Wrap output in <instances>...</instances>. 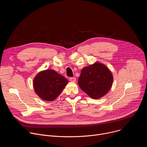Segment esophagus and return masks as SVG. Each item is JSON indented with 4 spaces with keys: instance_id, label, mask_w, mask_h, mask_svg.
Returning a JSON list of instances; mask_svg holds the SVG:
<instances>
[{
    "instance_id": "obj_1",
    "label": "esophagus",
    "mask_w": 147,
    "mask_h": 147,
    "mask_svg": "<svg viewBox=\"0 0 147 147\" xmlns=\"http://www.w3.org/2000/svg\"><path fill=\"white\" fill-rule=\"evenodd\" d=\"M70 81L71 82H74L76 81V78L75 77H70Z\"/></svg>"
}]
</instances>
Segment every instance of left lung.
Returning <instances> with one entry per match:
<instances>
[{
  "mask_svg": "<svg viewBox=\"0 0 147 147\" xmlns=\"http://www.w3.org/2000/svg\"><path fill=\"white\" fill-rule=\"evenodd\" d=\"M113 78L111 71L100 63L84 67L78 78L80 88L93 99L105 95L111 90Z\"/></svg>",
  "mask_w": 147,
  "mask_h": 147,
  "instance_id": "8db88e82",
  "label": "left lung"
}]
</instances>
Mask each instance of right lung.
Segmentation results:
<instances>
[{
  "mask_svg": "<svg viewBox=\"0 0 147 147\" xmlns=\"http://www.w3.org/2000/svg\"><path fill=\"white\" fill-rule=\"evenodd\" d=\"M67 83V80L63 76L53 70L47 69L35 76L33 86L39 98L46 101H52L61 94Z\"/></svg>",
  "mask_w": 147,
  "mask_h": 147,
  "instance_id": "right-lung-1",
  "label": "right lung"
}]
</instances>
